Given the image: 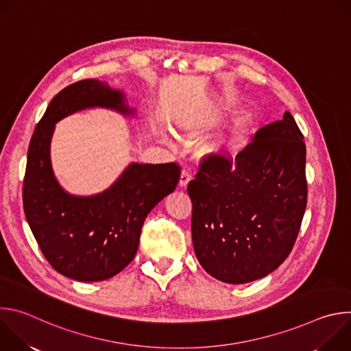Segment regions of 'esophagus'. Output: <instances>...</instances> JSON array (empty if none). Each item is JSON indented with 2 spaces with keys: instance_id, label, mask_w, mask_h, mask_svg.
<instances>
[{
  "instance_id": "esophagus-1",
  "label": "esophagus",
  "mask_w": 351,
  "mask_h": 351,
  "mask_svg": "<svg viewBox=\"0 0 351 351\" xmlns=\"http://www.w3.org/2000/svg\"><path fill=\"white\" fill-rule=\"evenodd\" d=\"M191 179V173L187 169H182L180 178H179V187H186Z\"/></svg>"
}]
</instances>
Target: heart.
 <instances>
[{
  "mask_svg": "<svg viewBox=\"0 0 351 351\" xmlns=\"http://www.w3.org/2000/svg\"><path fill=\"white\" fill-rule=\"evenodd\" d=\"M233 143H234L233 136H222V137L211 138L199 147V152L203 154H223V153H228V149Z\"/></svg>",
  "mask_w": 351,
  "mask_h": 351,
  "instance_id": "b5f03b06",
  "label": "heart"
}]
</instances>
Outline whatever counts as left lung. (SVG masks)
Masks as SVG:
<instances>
[{
  "instance_id": "obj_1",
  "label": "left lung",
  "mask_w": 351,
  "mask_h": 351,
  "mask_svg": "<svg viewBox=\"0 0 351 351\" xmlns=\"http://www.w3.org/2000/svg\"><path fill=\"white\" fill-rule=\"evenodd\" d=\"M289 111L236 157H208L187 186L194 253L213 278L243 285L289 256L307 206L306 144Z\"/></svg>"
}]
</instances>
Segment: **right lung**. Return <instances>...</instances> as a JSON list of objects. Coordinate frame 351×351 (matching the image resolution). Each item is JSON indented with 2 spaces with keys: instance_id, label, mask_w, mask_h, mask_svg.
I'll list each match as a JSON object with an SVG mask.
<instances>
[{
  "instance_id": "1",
  "label": "right lung",
  "mask_w": 351,
  "mask_h": 351,
  "mask_svg": "<svg viewBox=\"0 0 351 351\" xmlns=\"http://www.w3.org/2000/svg\"><path fill=\"white\" fill-rule=\"evenodd\" d=\"M91 108L136 117L125 93L108 83L86 79L65 87L36 126L23 180L25 215L41 253L57 272L79 282L106 280L129 265L137 253L144 219L176 189L180 175L175 162H130L101 193H68L51 164L56 123Z\"/></svg>"
}]
</instances>
